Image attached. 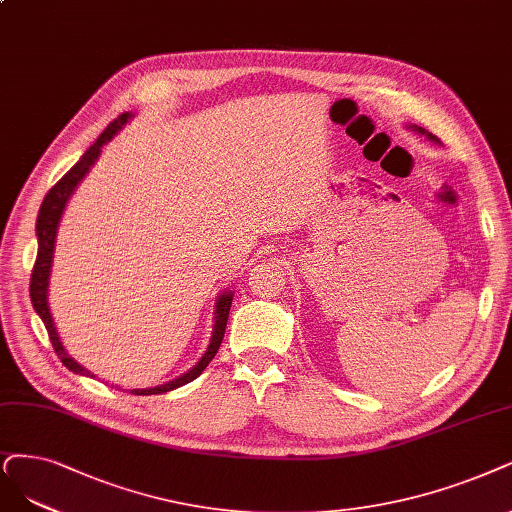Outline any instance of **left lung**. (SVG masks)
<instances>
[{
  "mask_svg": "<svg viewBox=\"0 0 512 512\" xmlns=\"http://www.w3.org/2000/svg\"><path fill=\"white\" fill-rule=\"evenodd\" d=\"M413 130H415V132H420V135H426L430 141H437V139H434V137L430 135V132H426L422 126H413ZM437 143H439V141H437Z\"/></svg>",
  "mask_w": 512,
  "mask_h": 512,
  "instance_id": "1",
  "label": "left lung"
}]
</instances>
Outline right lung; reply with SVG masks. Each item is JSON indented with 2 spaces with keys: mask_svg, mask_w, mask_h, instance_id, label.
Segmentation results:
<instances>
[{
  "mask_svg": "<svg viewBox=\"0 0 512 512\" xmlns=\"http://www.w3.org/2000/svg\"><path fill=\"white\" fill-rule=\"evenodd\" d=\"M132 116L130 113H122V116H118L116 120H113L103 132L101 137L97 139V143H92L86 154L78 160V164H75L69 173L56 183L50 192L46 194L44 202H42V208H40V215H37V223H35V234H37V257H35V266H33V274H31V285H29V293H31V304L35 308V312L40 314L42 323L46 325V331H48V337L50 342L54 346V352L59 354L61 363L73 371V373H80V375H90V371H86L82 365H78L73 361V358L67 354V350L63 348L61 339H59V333H56V327H54V320H52V314H50V306H48V282H50V270H52V257H54V240H56V227H59V221H61V215L65 211V204L69 200V196L73 194V189L78 187V183L84 179V175L90 170V166L97 162L99 154H101V147L116 135V132L130 120ZM232 291H225L219 295L217 299V310H215V329H213V337H211V344H208L204 356L200 358V361L189 369L187 373L179 375L177 380L168 382V384H162V386H156V388H137V390H130L132 394H162V392H168V390H175L179 386H185L192 380H196V377L208 367V363L213 361V356L217 354L221 342H223V333H225V325H227V316H230V308H232Z\"/></svg>",
  "mask_w": 512,
  "mask_h": 512,
  "instance_id": "add662e5",
  "label": "right lung"
}]
</instances>
